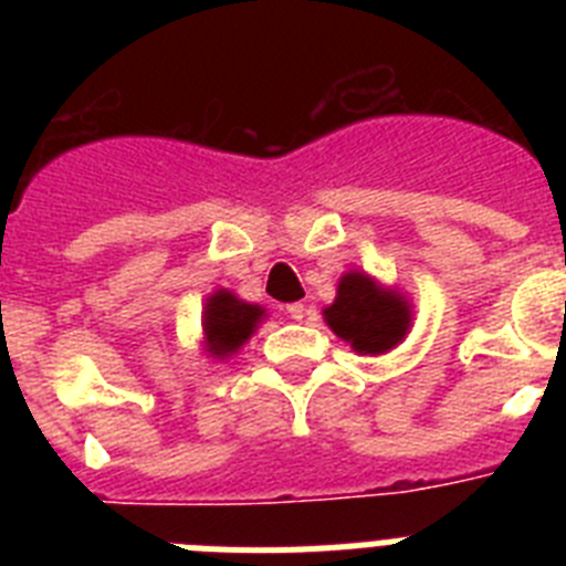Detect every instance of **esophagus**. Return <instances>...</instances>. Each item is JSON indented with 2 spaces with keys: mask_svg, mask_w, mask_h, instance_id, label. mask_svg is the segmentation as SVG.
Returning <instances> with one entry per match:
<instances>
[{
  "mask_svg": "<svg viewBox=\"0 0 566 566\" xmlns=\"http://www.w3.org/2000/svg\"><path fill=\"white\" fill-rule=\"evenodd\" d=\"M306 312H308L306 303H289V306H286V314L292 319H303V317H306Z\"/></svg>",
  "mask_w": 566,
  "mask_h": 566,
  "instance_id": "obj_1",
  "label": "esophagus"
}]
</instances>
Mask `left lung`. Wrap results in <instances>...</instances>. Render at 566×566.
Segmentation results:
<instances>
[{
	"instance_id": "left-lung-1",
	"label": "left lung",
	"mask_w": 566,
	"mask_h": 566,
	"mask_svg": "<svg viewBox=\"0 0 566 566\" xmlns=\"http://www.w3.org/2000/svg\"><path fill=\"white\" fill-rule=\"evenodd\" d=\"M326 323L359 354H382L408 332L411 314L399 294L379 292L368 274L348 272L339 280L337 300L326 308Z\"/></svg>"
}]
</instances>
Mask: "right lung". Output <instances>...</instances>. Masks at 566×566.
<instances>
[{"mask_svg":"<svg viewBox=\"0 0 566 566\" xmlns=\"http://www.w3.org/2000/svg\"><path fill=\"white\" fill-rule=\"evenodd\" d=\"M263 317V308L243 303L234 297L232 292H214L203 312V332H207L209 352L214 357H227V354L238 352V345L249 339L254 332L258 319Z\"/></svg>","mask_w":566,"mask_h":566,"instance_id":"right-lung-1","label":"right lung"}]
</instances>
